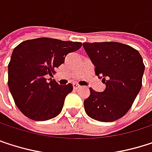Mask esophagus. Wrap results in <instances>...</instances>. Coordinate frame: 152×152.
<instances>
[{"label": "esophagus", "mask_w": 152, "mask_h": 152, "mask_svg": "<svg viewBox=\"0 0 152 152\" xmlns=\"http://www.w3.org/2000/svg\"><path fill=\"white\" fill-rule=\"evenodd\" d=\"M73 88H74L75 89H78V88H80V86L78 83H73Z\"/></svg>", "instance_id": "obj_1"}]
</instances>
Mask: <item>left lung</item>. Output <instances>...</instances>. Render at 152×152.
<instances>
[{"label":"left lung","instance_id":"obj_1","mask_svg":"<svg viewBox=\"0 0 152 152\" xmlns=\"http://www.w3.org/2000/svg\"><path fill=\"white\" fill-rule=\"evenodd\" d=\"M83 47L106 86L104 92L90 88L86 113L101 122L115 121L129 111L142 88V58L135 48L115 41L84 42Z\"/></svg>","mask_w":152,"mask_h":152}]
</instances>
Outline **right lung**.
<instances>
[{"instance_id":"1","label":"right lung","mask_w":152,"mask_h":152,"mask_svg":"<svg viewBox=\"0 0 152 152\" xmlns=\"http://www.w3.org/2000/svg\"><path fill=\"white\" fill-rule=\"evenodd\" d=\"M81 46L78 41L43 37L25 40L14 48L8 65V85L22 113L44 121L61 113L65 96L73 88L71 83L59 85L52 80L55 68Z\"/></svg>"}]
</instances>
